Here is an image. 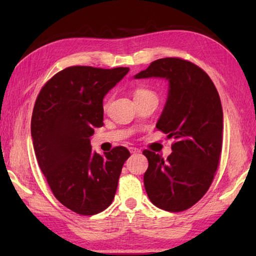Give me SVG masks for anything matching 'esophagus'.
Returning a JSON list of instances; mask_svg holds the SVG:
<instances>
[{
	"label": "esophagus",
	"mask_w": 256,
	"mask_h": 256,
	"mask_svg": "<svg viewBox=\"0 0 256 256\" xmlns=\"http://www.w3.org/2000/svg\"><path fill=\"white\" fill-rule=\"evenodd\" d=\"M130 152L131 154H138L140 152V149H138V148H136V146H131V148H130Z\"/></svg>",
	"instance_id": "34e87169"
}]
</instances>
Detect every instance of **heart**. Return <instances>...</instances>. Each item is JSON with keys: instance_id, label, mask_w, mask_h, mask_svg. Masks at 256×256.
<instances>
[{"instance_id": "heart-1", "label": "heart", "mask_w": 256, "mask_h": 256, "mask_svg": "<svg viewBox=\"0 0 256 256\" xmlns=\"http://www.w3.org/2000/svg\"><path fill=\"white\" fill-rule=\"evenodd\" d=\"M151 92H150V90H148V89L138 88L136 92H134V98L144 96V94H151ZM108 106H110V100H106L105 104H104V108H105V110H107Z\"/></svg>"}]
</instances>
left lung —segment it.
I'll return each mask as SVG.
<instances>
[{
	"instance_id": "1",
	"label": "left lung",
	"mask_w": 256,
	"mask_h": 256,
	"mask_svg": "<svg viewBox=\"0 0 256 256\" xmlns=\"http://www.w3.org/2000/svg\"><path fill=\"white\" fill-rule=\"evenodd\" d=\"M164 78L170 82L159 131L174 138L172 152L164 159L144 150L149 166L144 182L150 201L160 209L180 212L200 201L218 170L222 149V107L210 76L180 58L154 60L134 76Z\"/></svg>"
}]
</instances>
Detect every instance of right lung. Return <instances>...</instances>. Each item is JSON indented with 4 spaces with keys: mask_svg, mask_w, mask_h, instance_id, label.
I'll return each instance as SVG.
<instances>
[{
    "mask_svg": "<svg viewBox=\"0 0 256 256\" xmlns=\"http://www.w3.org/2000/svg\"><path fill=\"white\" fill-rule=\"evenodd\" d=\"M128 68L70 66L50 78L34 102L32 138L34 154L54 196L78 214L92 216L112 204L125 146L100 156L90 136L104 125L102 99Z\"/></svg>",
    "mask_w": 256,
    "mask_h": 256,
    "instance_id": "1",
    "label": "right lung"
}]
</instances>
